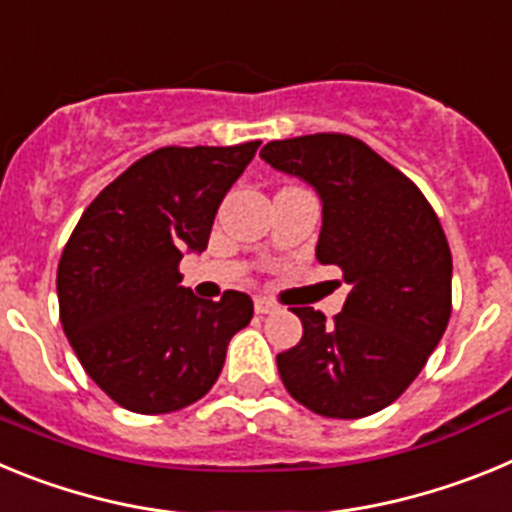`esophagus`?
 <instances>
[{"label":"esophagus","mask_w":512,"mask_h":512,"mask_svg":"<svg viewBox=\"0 0 512 512\" xmlns=\"http://www.w3.org/2000/svg\"><path fill=\"white\" fill-rule=\"evenodd\" d=\"M253 307H256V312H259V315H269V312L279 310L277 302L266 300V297H256V300H253Z\"/></svg>","instance_id":"esophagus-1"}]
</instances>
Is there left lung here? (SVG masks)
<instances>
[{"mask_svg":"<svg viewBox=\"0 0 512 512\" xmlns=\"http://www.w3.org/2000/svg\"><path fill=\"white\" fill-rule=\"evenodd\" d=\"M271 169L310 184L323 205L315 256L351 284L333 323L312 307L297 346L277 356L300 405L325 418H364L418 377L451 318V251L420 189L379 153L338 133L271 140Z\"/></svg>","mask_w":512,"mask_h":512,"instance_id":"1","label":"left lung"}]
</instances>
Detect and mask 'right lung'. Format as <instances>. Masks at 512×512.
Here are the masks:
<instances>
[{
	"instance_id": "right-lung-1",
	"label": "right lung",
	"mask_w": 512,
	"mask_h": 512,
	"mask_svg": "<svg viewBox=\"0 0 512 512\" xmlns=\"http://www.w3.org/2000/svg\"><path fill=\"white\" fill-rule=\"evenodd\" d=\"M241 146L158 148L97 194L58 261L63 333L117 405L182 410L210 392L230 338L253 318L243 292L200 300L179 261L202 253L217 207L256 156Z\"/></svg>"
}]
</instances>
